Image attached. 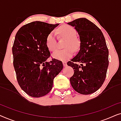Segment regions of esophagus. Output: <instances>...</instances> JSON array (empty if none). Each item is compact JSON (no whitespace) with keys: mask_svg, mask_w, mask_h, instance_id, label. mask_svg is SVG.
<instances>
[{"mask_svg":"<svg viewBox=\"0 0 121 121\" xmlns=\"http://www.w3.org/2000/svg\"><path fill=\"white\" fill-rule=\"evenodd\" d=\"M63 66L64 67H65L67 66V62H63Z\"/></svg>","mask_w":121,"mask_h":121,"instance_id":"obj_1","label":"esophagus"}]
</instances>
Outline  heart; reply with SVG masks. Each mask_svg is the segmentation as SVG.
Returning a JSON list of instances; mask_svg holds the SVG:
<instances>
[{"label":"heart","instance_id":"b5f03b06","mask_svg":"<svg viewBox=\"0 0 121 121\" xmlns=\"http://www.w3.org/2000/svg\"><path fill=\"white\" fill-rule=\"evenodd\" d=\"M57 32L60 36L67 38L64 47L63 49L56 51L52 54L53 58L59 60L64 61L70 58L73 55L74 48L78 50L80 46V41L75 37L77 32L72 26L65 25L60 26L57 30ZM46 45L50 51L53 52L57 48V40L56 34L53 31L48 35L46 39Z\"/></svg>","mask_w":121,"mask_h":121}]
</instances>
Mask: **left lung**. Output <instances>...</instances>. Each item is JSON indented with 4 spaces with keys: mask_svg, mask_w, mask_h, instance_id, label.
I'll return each instance as SVG.
<instances>
[{
    "mask_svg": "<svg viewBox=\"0 0 121 121\" xmlns=\"http://www.w3.org/2000/svg\"><path fill=\"white\" fill-rule=\"evenodd\" d=\"M73 26L80 36V50L67 63L74 69L70 84L76 91L89 95L103 84L108 66V50L101 30L85 18L68 23Z\"/></svg>",
    "mask_w": 121,
    "mask_h": 121,
    "instance_id": "left-lung-1",
    "label": "left lung"
}]
</instances>
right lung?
<instances>
[{"label": "right lung", "mask_w": 121, "mask_h": 121, "mask_svg": "<svg viewBox=\"0 0 121 121\" xmlns=\"http://www.w3.org/2000/svg\"><path fill=\"white\" fill-rule=\"evenodd\" d=\"M58 25L34 21L22 26L16 34L12 52L16 78L21 89L31 97L47 95L63 68L57 59L46 62L51 55L46 37Z\"/></svg>", "instance_id": "right-lung-1"}]
</instances>
